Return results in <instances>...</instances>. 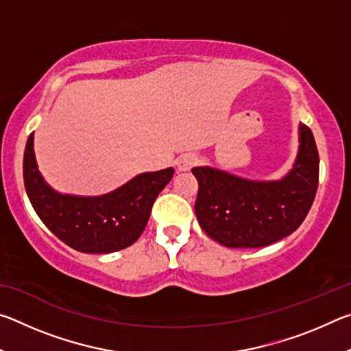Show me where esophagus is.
I'll return each mask as SVG.
<instances>
[{"label":"esophagus","mask_w":351,"mask_h":351,"mask_svg":"<svg viewBox=\"0 0 351 351\" xmlns=\"http://www.w3.org/2000/svg\"><path fill=\"white\" fill-rule=\"evenodd\" d=\"M197 162H198V156H197V154H193V153H186V154H182V156L178 158L176 165H178V170L186 171V170H190V169H192L193 165L197 164Z\"/></svg>","instance_id":"obj_1"}]
</instances>
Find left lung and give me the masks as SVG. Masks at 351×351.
Returning a JSON list of instances; mask_svg holds the SVG:
<instances>
[{"label": "left lung", "instance_id": "1", "mask_svg": "<svg viewBox=\"0 0 351 351\" xmlns=\"http://www.w3.org/2000/svg\"><path fill=\"white\" fill-rule=\"evenodd\" d=\"M300 147L293 170L280 181L255 182L210 167H195L199 190L195 213L204 232L228 247H263L299 228L319 182L313 132L299 125Z\"/></svg>", "mask_w": 351, "mask_h": 351}]
</instances>
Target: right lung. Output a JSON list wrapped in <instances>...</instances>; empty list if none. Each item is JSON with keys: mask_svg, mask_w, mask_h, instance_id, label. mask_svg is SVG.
Wrapping results in <instances>:
<instances>
[{"mask_svg": "<svg viewBox=\"0 0 351 351\" xmlns=\"http://www.w3.org/2000/svg\"><path fill=\"white\" fill-rule=\"evenodd\" d=\"M173 173V169L142 173L104 197L83 198L57 193L43 181L35 162L34 133L23 161L27 197L41 221L64 245L86 254H110L133 245Z\"/></svg>", "mask_w": 351, "mask_h": 351, "instance_id": "add662e5", "label": "right lung"}]
</instances>
